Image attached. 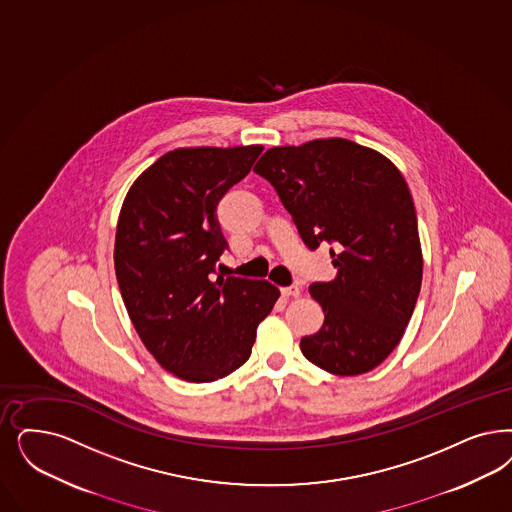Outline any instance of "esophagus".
I'll use <instances>...</instances> for the list:
<instances>
[{
	"mask_svg": "<svg viewBox=\"0 0 512 512\" xmlns=\"http://www.w3.org/2000/svg\"><path fill=\"white\" fill-rule=\"evenodd\" d=\"M282 295L283 297H287V299H297L300 295V287H297V285L282 287Z\"/></svg>",
	"mask_w": 512,
	"mask_h": 512,
	"instance_id": "obj_1",
	"label": "esophagus"
}]
</instances>
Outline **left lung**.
Listing matches in <instances>:
<instances>
[{
    "instance_id": "8db88e82",
    "label": "left lung",
    "mask_w": 512,
    "mask_h": 512,
    "mask_svg": "<svg viewBox=\"0 0 512 512\" xmlns=\"http://www.w3.org/2000/svg\"><path fill=\"white\" fill-rule=\"evenodd\" d=\"M255 174L276 189L310 249L331 244L333 282L310 285L325 321L308 361L338 376L378 367L401 342L422 287L418 219L391 160L342 138L272 147Z\"/></svg>"
}]
</instances>
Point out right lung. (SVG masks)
Segmentation results:
<instances>
[{"instance_id":"1","label":"right lung","mask_w":512,"mask_h":512,"mask_svg":"<svg viewBox=\"0 0 512 512\" xmlns=\"http://www.w3.org/2000/svg\"><path fill=\"white\" fill-rule=\"evenodd\" d=\"M261 145L162 155L124 198L115 274L141 342L177 378L213 382L242 367L280 297L266 280L215 278L229 247L217 204L249 174Z\"/></svg>"}]
</instances>
